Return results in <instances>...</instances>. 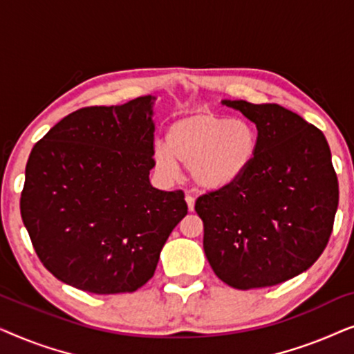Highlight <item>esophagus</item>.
<instances>
[{
  "instance_id": "obj_1",
  "label": "esophagus",
  "mask_w": 354,
  "mask_h": 354,
  "mask_svg": "<svg viewBox=\"0 0 354 354\" xmlns=\"http://www.w3.org/2000/svg\"><path fill=\"white\" fill-rule=\"evenodd\" d=\"M185 201H187V205H188V211L195 209V198H193L192 195H187L185 196Z\"/></svg>"
}]
</instances>
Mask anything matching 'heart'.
<instances>
[{
  "label": "heart",
  "mask_w": 354,
  "mask_h": 354,
  "mask_svg": "<svg viewBox=\"0 0 354 354\" xmlns=\"http://www.w3.org/2000/svg\"><path fill=\"white\" fill-rule=\"evenodd\" d=\"M167 147L153 149L158 172L176 178L178 165L190 169V176L205 190L232 187L248 171L258 149V135L241 119L214 113H192L172 122L166 135Z\"/></svg>",
  "instance_id": "obj_1"
}]
</instances>
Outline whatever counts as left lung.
I'll return each instance as SVG.
<instances>
[{
	"label": "left lung",
	"instance_id": "8db88e82",
	"mask_svg": "<svg viewBox=\"0 0 354 354\" xmlns=\"http://www.w3.org/2000/svg\"><path fill=\"white\" fill-rule=\"evenodd\" d=\"M258 129L243 177L195 203L203 248L222 282L239 290L297 277L326 250L338 206V180L324 133L279 104L224 100Z\"/></svg>",
	"mask_w": 354,
	"mask_h": 354
}]
</instances>
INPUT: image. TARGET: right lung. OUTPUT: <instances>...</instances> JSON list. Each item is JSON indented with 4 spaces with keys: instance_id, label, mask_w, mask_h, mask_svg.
<instances>
[{
    "instance_id": "right-lung-1",
    "label": "right lung",
    "mask_w": 354,
    "mask_h": 354,
    "mask_svg": "<svg viewBox=\"0 0 354 354\" xmlns=\"http://www.w3.org/2000/svg\"><path fill=\"white\" fill-rule=\"evenodd\" d=\"M151 95L66 115L35 143L21 216L43 266L84 292H135L188 207L182 190L149 183Z\"/></svg>"
}]
</instances>
